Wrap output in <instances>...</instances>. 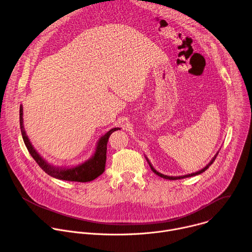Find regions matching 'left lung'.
Returning a JSON list of instances; mask_svg holds the SVG:
<instances>
[{"label":"left lung","mask_w":252,"mask_h":252,"mask_svg":"<svg viewBox=\"0 0 252 252\" xmlns=\"http://www.w3.org/2000/svg\"><path fill=\"white\" fill-rule=\"evenodd\" d=\"M218 154L219 153H217L216 154V156L212 159V161L205 167V168H203L202 170H199V171H197V172H195V173H192V174H189V175H185V176H179V177H173V176H167V175H164V174H161L160 172H158V171H156V169H154V167L152 166V164L150 163V161H149V159L146 157V160H147V162H148V164H149V166H150V168H151V170H152L156 175H158L159 177H161V178H163V179H166V180H181V179H185V178H189V177H192V176H196V175H199V174H202V173H204L207 169H209V167L214 163V161L216 160V158H217V156H218Z\"/></svg>","instance_id":"obj_1"}]
</instances>
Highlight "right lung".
Here are the masks:
<instances>
[{
    "label": "right lung",
    "instance_id": "right-lung-1",
    "mask_svg": "<svg viewBox=\"0 0 252 252\" xmlns=\"http://www.w3.org/2000/svg\"><path fill=\"white\" fill-rule=\"evenodd\" d=\"M20 126H21V132L22 136L25 142L26 147L28 148L30 154L34 159V161L37 163V165L49 176L53 178L63 180V181H69V182H79V183H85L90 182L96 179L101 175L105 170V163H106V151H107V143L110 135L117 130H120V128H113L110 131H108L105 135H103L99 139L96 145L95 152L93 156L87 160L86 162L70 167V168H61V167H55L53 165L48 164L37 152L36 150L32 147V143L30 142V139L27 136V133L24 128V119H23V106H20Z\"/></svg>",
    "mask_w": 252,
    "mask_h": 252
}]
</instances>
